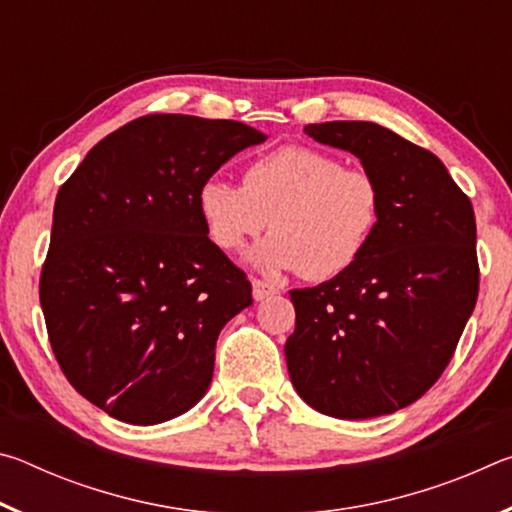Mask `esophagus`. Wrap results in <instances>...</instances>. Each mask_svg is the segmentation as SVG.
Listing matches in <instances>:
<instances>
[{"label":"esophagus","instance_id":"esophagus-1","mask_svg":"<svg viewBox=\"0 0 512 512\" xmlns=\"http://www.w3.org/2000/svg\"><path fill=\"white\" fill-rule=\"evenodd\" d=\"M275 293H280V289L275 287V284H271V282H264V280H253V298L255 300H266V298H271V296H275Z\"/></svg>","mask_w":512,"mask_h":512}]
</instances>
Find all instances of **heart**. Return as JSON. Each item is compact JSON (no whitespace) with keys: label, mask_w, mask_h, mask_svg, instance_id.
<instances>
[{"label":"heart","mask_w":512,"mask_h":512,"mask_svg":"<svg viewBox=\"0 0 512 512\" xmlns=\"http://www.w3.org/2000/svg\"><path fill=\"white\" fill-rule=\"evenodd\" d=\"M198 214L207 235L235 250L262 232L271 237L248 253L264 271H296L307 280H332L359 262L379 228L381 187L370 171L343 167L334 153L280 146L244 169V185L212 178L198 189Z\"/></svg>","instance_id":"heart-1"}]
</instances>
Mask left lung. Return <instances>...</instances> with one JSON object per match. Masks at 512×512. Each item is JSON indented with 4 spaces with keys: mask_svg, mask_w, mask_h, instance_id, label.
Returning <instances> with one entry per match:
<instances>
[{
    "mask_svg": "<svg viewBox=\"0 0 512 512\" xmlns=\"http://www.w3.org/2000/svg\"><path fill=\"white\" fill-rule=\"evenodd\" d=\"M305 133L357 155L381 187L379 228L350 271L289 291L291 384L311 409L368 420L413 404L443 375L479 296L470 198L436 155L372 121Z\"/></svg>",
    "mask_w": 512,
    "mask_h": 512,
    "instance_id": "1",
    "label": "left lung"
}]
</instances>
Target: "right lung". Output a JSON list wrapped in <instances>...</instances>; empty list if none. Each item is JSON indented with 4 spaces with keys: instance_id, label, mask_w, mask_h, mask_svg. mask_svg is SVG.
Segmentation results:
<instances>
[{
    "instance_id": "obj_1",
    "label": "right lung",
    "mask_w": 512,
    "mask_h": 512,
    "mask_svg": "<svg viewBox=\"0 0 512 512\" xmlns=\"http://www.w3.org/2000/svg\"><path fill=\"white\" fill-rule=\"evenodd\" d=\"M264 140L241 121L146 115L58 189L40 305L69 384L112 418L167 422L210 388L216 339L253 287L207 237L196 198Z\"/></svg>"
}]
</instances>
